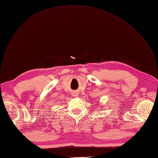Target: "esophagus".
<instances>
[{
	"label": "esophagus",
	"mask_w": 158,
	"mask_h": 158,
	"mask_svg": "<svg viewBox=\"0 0 158 158\" xmlns=\"http://www.w3.org/2000/svg\"><path fill=\"white\" fill-rule=\"evenodd\" d=\"M74 96H76V95H74Z\"/></svg>",
	"instance_id": "obj_1"
}]
</instances>
